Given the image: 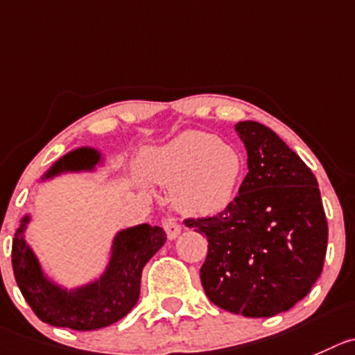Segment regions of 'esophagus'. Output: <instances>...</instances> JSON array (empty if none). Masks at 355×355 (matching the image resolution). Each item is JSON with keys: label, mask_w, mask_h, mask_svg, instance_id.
Returning <instances> with one entry per match:
<instances>
[{"label": "esophagus", "mask_w": 355, "mask_h": 355, "mask_svg": "<svg viewBox=\"0 0 355 355\" xmlns=\"http://www.w3.org/2000/svg\"><path fill=\"white\" fill-rule=\"evenodd\" d=\"M164 228L165 232H167V237L171 239V241H174V239L181 234V225L175 221V219H165Z\"/></svg>", "instance_id": "obj_1"}]
</instances>
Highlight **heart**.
I'll use <instances>...</instances> for the list:
<instances>
[{"label": "heart", "instance_id": "1", "mask_svg": "<svg viewBox=\"0 0 355 355\" xmlns=\"http://www.w3.org/2000/svg\"><path fill=\"white\" fill-rule=\"evenodd\" d=\"M143 165L150 180L174 184L175 209L193 216L225 211L244 175V158L237 148L198 130H188L150 150Z\"/></svg>", "mask_w": 355, "mask_h": 355}]
</instances>
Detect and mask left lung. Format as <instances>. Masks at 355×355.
<instances>
[{
    "mask_svg": "<svg viewBox=\"0 0 355 355\" xmlns=\"http://www.w3.org/2000/svg\"><path fill=\"white\" fill-rule=\"evenodd\" d=\"M248 175L225 211L188 218L207 237L200 268L205 295L219 309L273 317L305 298L324 266L327 221L315 175L265 125L239 121Z\"/></svg>",
    "mask_w": 355,
    "mask_h": 355,
    "instance_id": "8db88e82",
    "label": "left lung"
}]
</instances>
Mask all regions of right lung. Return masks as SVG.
Segmentation results:
<instances>
[{
    "instance_id": "1",
    "label": "right lung",
    "mask_w": 355,
    "mask_h": 355,
    "mask_svg": "<svg viewBox=\"0 0 355 355\" xmlns=\"http://www.w3.org/2000/svg\"><path fill=\"white\" fill-rule=\"evenodd\" d=\"M101 155L92 148H80L52 165L45 180L67 171H92ZM29 216L22 218L12 244V266L17 286L33 312L57 327L92 331L125 317L139 300L141 273L151 256L165 244L160 226L139 225L118 232L106 272L96 282L78 289L59 288L42 272L35 252L24 241Z\"/></svg>"
}]
</instances>
